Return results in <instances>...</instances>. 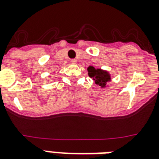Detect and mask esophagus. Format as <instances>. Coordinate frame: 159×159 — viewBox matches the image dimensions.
Instances as JSON below:
<instances>
[{
    "label": "esophagus",
    "mask_w": 159,
    "mask_h": 159,
    "mask_svg": "<svg viewBox=\"0 0 159 159\" xmlns=\"http://www.w3.org/2000/svg\"><path fill=\"white\" fill-rule=\"evenodd\" d=\"M77 60H76V59H72L71 60V63L72 64H76V63H77Z\"/></svg>",
    "instance_id": "obj_1"
}]
</instances>
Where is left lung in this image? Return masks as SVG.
<instances>
[{
	"instance_id": "obj_1",
	"label": "left lung",
	"mask_w": 159,
	"mask_h": 159,
	"mask_svg": "<svg viewBox=\"0 0 159 159\" xmlns=\"http://www.w3.org/2000/svg\"><path fill=\"white\" fill-rule=\"evenodd\" d=\"M88 74L95 81V83L101 87H105L107 82L111 80L109 73L101 69H95L94 67L90 66L88 68Z\"/></svg>"
}]
</instances>
